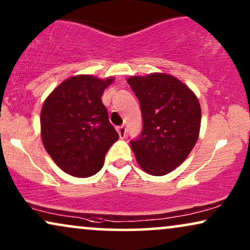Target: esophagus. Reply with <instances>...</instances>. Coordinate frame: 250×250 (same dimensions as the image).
I'll return each mask as SVG.
<instances>
[{"label":"esophagus","mask_w":250,"mask_h":250,"mask_svg":"<svg viewBox=\"0 0 250 250\" xmlns=\"http://www.w3.org/2000/svg\"><path fill=\"white\" fill-rule=\"evenodd\" d=\"M118 132H119L120 138H125V134H127V129H125V125H121V127L118 128Z\"/></svg>","instance_id":"34e87169"}]
</instances>
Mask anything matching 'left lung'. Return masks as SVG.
<instances>
[{
  "instance_id": "1",
  "label": "left lung",
  "mask_w": 250,
  "mask_h": 250,
  "mask_svg": "<svg viewBox=\"0 0 250 250\" xmlns=\"http://www.w3.org/2000/svg\"><path fill=\"white\" fill-rule=\"evenodd\" d=\"M128 84L141 105L143 129L130 141L138 165L151 175H165L185 162L197 142L201 106L178 78L154 72L131 76Z\"/></svg>"
}]
</instances>
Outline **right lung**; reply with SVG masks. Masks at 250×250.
<instances>
[{"label":"right lung","instance_id":"1","mask_svg":"<svg viewBox=\"0 0 250 250\" xmlns=\"http://www.w3.org/2000/svg\"><path fill=\"white\" fill-rule=\"evenodd\" d=\"M113 81V77L74 76L62 82L43 103L42 144L69 175L87 178L99 172L108 148L119 140L102 102L104 91Z\"/></svg>","mask_w":250,"mask_h":250}]
</instances>
